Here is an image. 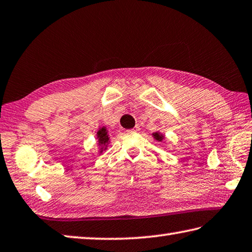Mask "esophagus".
<instances>
[{
  "mask_svg": "<svg viewBox=\"0 0 252 252\" xmlns=\"http://www.w3.org/2000/svg\"><path fill=\"white\" fill-rule=\"evenodd\" d=\"M139 131H140V127H139L138 126H135L133 127V129L129 130L127 132H130V133H136V132H139Z\"/></svg>",
  "mask_w": 252,
  "mask_h": 252,
  "instance_id": "34e87169",
  "label": "esophagus"
}]
</instances>
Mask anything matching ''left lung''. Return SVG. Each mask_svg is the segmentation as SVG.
Wrapping results in <instances>:
<instances>
[{"mask_svg": "<svg viewBox=\"0 0 252 252\" xmlns=\"http://www.w3.org/2000/svg\"><path fill=\"white\" fill-rule=\"evenodd\" d=\"M152 136H153V138H154L155 140L158 141V142H163V140L165 139V135H164L163 133H161V132H159V131L153 132V133H152Z\"/></svg>", "mask_w": 252, "mask_h": 252, "instance_id": "1", "label": "left lung"}]
</instances>
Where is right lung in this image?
I'll return each mask as SVG.
<instances>
[{
	"label": "right lung",
	"instance_id": "1",
	"mask_svg": "<svg viewBox=\"0 0 252 252\" xmlns=\"http://www.w3.org/2000/svg\"><path fill=\"white\" fill-rule=\"evenodd\" d=\"M97 142H98V153L101 154L103 151H106L108 148V144L110 143V135H109V131L107 126L99 127L97 131Z\"/></svg>",
	"mask_w": 252,
	"mask_h": 252
}]
</instances>
